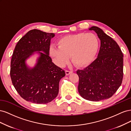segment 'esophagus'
Returning a JSON list of instances; mask_svg holds the SVG:
<instances>
[{
	"label": "esophagus",
	"instance_id": "34e87169",
	"mask_svg": "<svg viewBox=\"0 0 131 131\" xmlns=\"http://www.w3.org/2000/svg\"><path fill=\"white\" fill-rule=\"evenodd\" d=\"M73 73L72 71H69V70H66V74L67 75H68L70 74H72Z\"/></svg>",
	"mask_w": 131,
	"mask_h": 131
}]
</instances>
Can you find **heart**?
Segmentation results:
<instances>
[{
    "instance_id": "b5f03b06",
    "label": "heart",
    "mask_w": 131,
    "mask_h": 131,
    "mask_svg": "<svg viewBox=\"0 0 131 131\" xmlns=\"http://www.w3.org/2000/svg\"><path fill=\"white\" fill-rule=\"evenodd\" d=\"M58 45L50 47V54L58 66L63 67L68 63L70 56L75 66L84 68L93 61L100 41L93 33H80L63 37L58 41Z\"/></svg>"
}]
</instances>
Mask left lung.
<instances>
[{"mask_svg": "<svg viewBox=\"0 0 131 131\" xmlns=\"http://www.w3.org/2000/svg\"><path fill=\"white\" fill-rule=\"evenodd\" d=\"M94 30L101 40L97 58L82 70H78V91L86 100L100 101L108 99L121 86L123 79V53L117 42L96 26Z\"/></svg>", "mask_w": 131, "mask_h": 131, "instance_id": "8db88e82", "label": "left lung"}]
</instances>
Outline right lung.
Segmentation results:
<instances>
[{"instance_id":"right-lung-1","label":"right lung","mask_w":131,"mask_h":131,"mask_svg":"<svg viewBox=\"0 0 131 131\" xmlns=\"http://www.w3.org/2000/svg\"><path fill=\"white\" fill-rule=\"evenodd\" d=\"M54 35L38 29L30 30L15 46L11 61L10 77L16 90L28 102L46 104L57 96L59 81L66 73L49 56L50 41ZM35 52L39 57L35 67L31 68L26 61Z\"/></svg>"}]
</instances>
